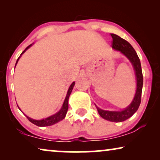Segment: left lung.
I'll use <instances>...</instances> for the list:
<instances>
[{"label":"left lung","mask_w":160,"mask_h":160,"mask_svg":"<svg viewBox=\"0 0 160 160\" xmlns=\"http://www.w3.org/2000/svg\"><path fill=\"white\" fill-rule=\"evenodd\" d=\"M111 36L113 38V49L121 52L132 63L135 71V76H136V92H135V97L130 106L122 111H106L98 108L96 105L95 106L97 108L98 113L104 119L113 122H121L125 121L126 119L132 117L139 108L141 101V93L142 88H143V73H142L141 61H140L136 52L135 51V49H133L130 43L116 34L111 33Z\"/></svg>","instance_id":"1"}]
</instances>
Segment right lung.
I'll use <instances>...</instances> for the list:
<instances>
[{
    "label": "right lung",
    "instance_id": "right-lung-1",
    "mask_svg": "<svg viewBox=\"0 0 160 160\" xmlns=\"http://www.w3.org/2000/svg\"><path fill=\"white\" fill-rule=\"evenodd\" d=\"M32 45V44L28 46V47L26 48V49L24 50L22 52L20 56H19V58L17 59V60L16 62V65L17 64V62H18L19 58H20L21 56L22 55V54L25 53V52H26V50L29 49V48L31 47ZM16 65H15V67H16ZM74 85H75V82H73L71 84V86L69 87L68 90V92H67V95H66V97H65L64 102H63L62 106V107H61V108L60 109V111H59L58 112L54 113V115H52L49 117L45 118V119H41V120H36V119H31V118H30L29 117H28V116L25 115L28 119V120H29L30 122H32V124H36V125L38 126V127L51 126V125H53V124H54L58 123V122L61 121V120H62L65 117V116H66L68 109V99H69L70 95H71V92H72V90H73ZM18 108H19V107H18ZM19 110H20V108H19Z\"/></svg>",
    "mask_w": 160,
    "mask_h": 160
}]
</instances>
